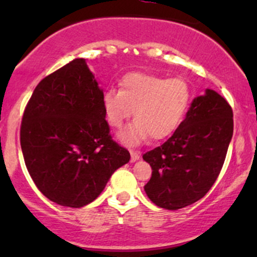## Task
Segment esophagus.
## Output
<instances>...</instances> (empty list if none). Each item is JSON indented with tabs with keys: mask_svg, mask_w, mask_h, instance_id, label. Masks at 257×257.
<instances>
[{
	"mask_svg": "<svg viewBox=\"0 0 257 257\" xmlns=\"http://www.w3.org/2000/svg\"><path fill=\"white\" fill-rule=\"evenodd\" d=\"M131 162L132 163H135V162L139 161V158H140V153L137 152V151H131Z\"/></svg>",
	"mask_w": 257,
	"mask_h": 257,
	"instance_id": "1",
	"label": "esophagus"
}]
</instances>
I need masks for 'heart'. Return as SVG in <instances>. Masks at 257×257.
<instances>
[{
  "instance_id": "heart-1",
  "label": "heart",
  "mask_w": 257,
  "mask_h": 257,
  "mask_svg": "<svg viewBox=\"0 0 257 257\" xmlns=\"http://www.w3.org/2000/svg\"><path fill=\"white\" fill-rule=\"evenodd\" d=\"M191 101V89L182 78H166L132 72L122 78L118 89H107L102 106L108 124L120 128L132 116L137 119L118 135L125 145L149 138L162 140L172 135L184 119Z\"/></svg>"
}]
</instances>
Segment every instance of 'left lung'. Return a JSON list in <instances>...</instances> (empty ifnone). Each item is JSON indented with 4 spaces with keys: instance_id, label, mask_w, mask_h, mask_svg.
Listing matches in <instances>:
<instances>
[{
    "instance_id": "1",
    "label": "left lung",
    "mask_w": 257,
    "mask_h": 257,
    "mask_svg": "<svg viewBox=\"0 0 257 257\" xmlns=\"http://www.w3.org/2000/svg\"><path fill=\"white\" fill-rule=\"evenodd\" d=\"M232 135L231 106L219 93L205 89L172 137L143 156L152 168L144 187L147 197L168 210L203 198L219 176Z\"/></svg>"
}]
</instances>
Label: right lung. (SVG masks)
<instances>
[{
	"instance_id": "right-lung-1",
	"label": "right lung",
	"mask_w": 257,
	"mask_h": 257,
	"mask_svg": "<svg viewBox=\"0 0 257 257\" xmlns=\"http://www.w3.org/2000/svg\"><path fill=\"white\" fill-rule=\"evenodd\" d=\"M104 91L85 59H73L35 88L20 128L23 156L35 185L52 202L81 208L104 191L131 159L111 139Z\"/></svg>"
}]
</instances>
